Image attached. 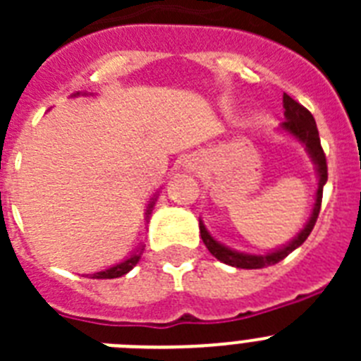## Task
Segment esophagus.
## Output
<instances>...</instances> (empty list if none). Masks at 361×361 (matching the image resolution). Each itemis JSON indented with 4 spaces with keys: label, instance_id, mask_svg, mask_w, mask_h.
<instances>
[{
    "label": "esophagus",
    "instance_id": "esophagus-1",
    "mask_svg": "<svg viewBox=\"0 0 361 361\" xmlns=\"http://www.w3.org/2000/svg\"><path fill=\"white\" fill-rule=\"evenodd\" d=\"M199 168H200L199 157H188L186 161H184V170L186 171H197Z\"/></svg>",
    "mask_w": 361,
    "mask_h": 361
}]
</instances>
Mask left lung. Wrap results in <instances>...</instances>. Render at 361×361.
Returning <instances> with one entry per match:
<instances>
[{
  "instance_id": "left-lung-1",
  "label": "left lung",
  "mask_w": 361,
  "mask_h": 361,
  "mask_svg": "<svg viewBox=\"0 0 361 361\" xmlns=\"http://www.w3.org/2000/svg\"><path fill=\"white\" fill-rule=\"evenodd\" d=\"M282 103L286 121L279 126V132L283 133V135H289L293 137V139H296L300 145L304 146L305 152H307L309 159H311L312 166H314V171H317L318 180L317 193H314V204H312L311 215H309L304 228L300 229L288 244L275 247V250L264 251V253H244V251L233 250L229 245L216 240L212 233L208 231V228L204 226L202 219H199L200 237H202V242L206 244L209 253H212L216 260H220V262L228 264V266L231 267H237V269H262V267L279 264L280 260H283L289 253H293L296 247H300V245L304 244L305 238L311 235L312 228L317 224L318 213H320L322 193H324V186L325 183H327V162H325L324 149H322L320 145V135H318L317 123H314V117L311 116V111L305 110L302 104L296 103L295 99L289 97L288 94H283Z\"/></svg>"
}]
</instances>
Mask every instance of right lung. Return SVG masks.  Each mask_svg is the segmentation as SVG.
Returning <instances> with one entry per match:
<instances>
[{
	"mask_svg": "<svg viewBox=\"0 0 361 361\" xmlns=\"http://www.w3.org/2000/svg\"><path fill=\"white\" fill-rule=\"evenodd\" d=\"M79 95H94V94H81V92H78V94H73L72 97H79ZM159 199V191H155L153 193V197L149 199L148 206H146V212H145V220H146V224H148V220H149V215H152L153 208H155V202H157ZM142 251H145V244H141L139 247H137L135 251H133L130 257H126L124 260H121V262L114 264V266L106 267V269L103 271H97V273H94V275H90V279H119V276L126 275V273H130V271L133 269V267L137 266V262L141 260V255Z\"/></svg>",
	"mask_w": 361,
	"mask_h": 361,
	"instance_id": "right-lung-1",
	"label": "right lung"
}]
</instances>
